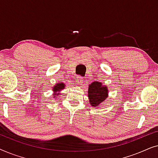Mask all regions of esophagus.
Segmentation results:
<instances>
[{"mask_svg": "<svg viewBox=\"0 0 158 158\" xmlns=\"http://www.w3.org/2000/svg\"><path fill=\"white\" fill-rule=\"evenodd\" d=\"M83 77H81V76H77V83H78V84H81V83H83Z\"/></svg>", "mask_w": 158, "mask_h": 158, "instance_id": "esophagus-1", "label": "esophagus"}]
</instances>
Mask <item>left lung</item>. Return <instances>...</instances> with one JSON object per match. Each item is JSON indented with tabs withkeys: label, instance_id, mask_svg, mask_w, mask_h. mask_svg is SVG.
I'll list each match as a JSON object with an SVG mask.
<instances>
[{
	"label": "left lung",
	"instance_id": "obj_1",
	"mask_svg": "<svg viewBox=\"0 0 158 158\" xmlns=\"http://www.w3.org/2000/svg\"><path fill=\"white\" fill-rule=\"evenodd\" d=\"M88 98L90 105L96 107L103 102L108 97L107 87L103 86L99 82H94L88 87Z\"/></svg>",
	"mask_w": 158,
	"mask_h": 158
}]
</instances>
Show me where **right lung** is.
<instances>
[{"instance_id":"obj_1","label":"right lung","mask_w":158,"mask_h":158,"mask_svg":"<svg viewBox=\"0 0 158 158\" xmlns=\"http://www.w3.org/2000/svg\"><path fill=\"white\" fill-rule=\"evenodd\" d=\"M64 85L63 83H58L54 87L53 90H55V91H60V90H61L62 88H64Z\"/></svg>"}]
</instances>
